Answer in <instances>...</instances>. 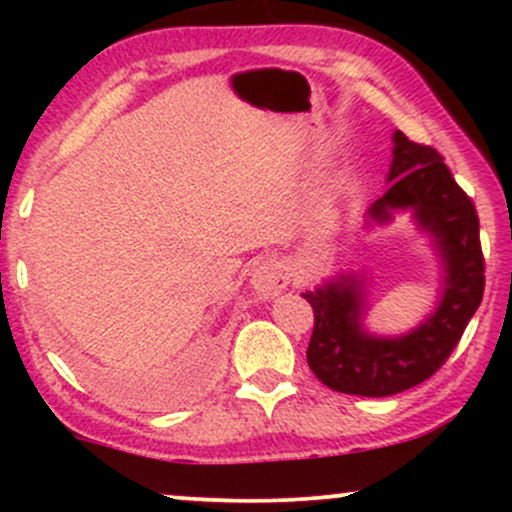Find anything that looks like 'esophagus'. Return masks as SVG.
Wrapping results in <instances>:
<instances>
[{
	"mask_svg": "<svg viewBox=\"0 0 512 512\" xmlns=\"http://www.w3.org/2000/svg\"><path fill=\"white\" fill-rule=\"evenodd\" d=\"M250 284L260 298H272L291 284V272L284 262L267 260L252 269Z\"/></svg>",
	"mask_w": 512,
	"mask_h": 512,
	"instance_id": "34e87169",
	"label": "esophagus"
}]
</instances>
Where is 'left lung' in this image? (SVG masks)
I'll use <instances>...</instances> for the list:
<instances>
[{
	"instance_id": "8db88e82",
	"label": "left lung",
	"mask_w": 512,
	"mask_h": 512,
	"mask_svg": "<svg viewBox=\"0 0 512 512\" xmlns=\"http://www.w3.org/2000/svg\"><path fill=\"white\" fill-rule=\"evenodd\" d=\"M387 180L390 187L370 207V216L387 221L392 209H414L445 262V293L436 313L399 339L368 337L361 330V296L354 281L303 293L315 315L305 354L308 366L317 380L344 395L387 397L424 383L455 351L484 296L477 207L452 178L443 156L433 146L395 132Z\"/></svg>"
}]
</instances>
